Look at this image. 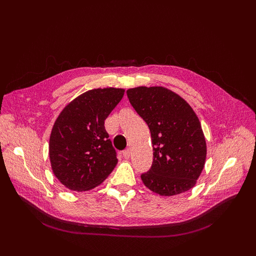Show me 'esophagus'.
<instances>
[{"label": "esophagus", "instance_id": "esophagus-1", "mask_svg": "<svg viewBox=\"0 0 256 256\" xmlns=\"http://www.w3.org/2000/svg\"><path fill=\"white\" fill-rule=\"evenodd\" d=\"M130 154H131V152H130L129 148L125 150L122 152V156H124V158H125V159H129L130 158Z\"/></svg>", "mask_w": 256, "mask_h": 256}]
</instances>
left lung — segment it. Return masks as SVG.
Wrapping results in <instances>:
<instances>
[{"mask_svg":"<svg viewBox=\"0 0 256 256\" xmlns=\"http://www.w3.org/2000/svg\"><path fill=\"white\" fill-rule=\"evenodd\" d=\"M127 96L150 130L154 160L150 171L141 175L143 184L164 196L194 187L205 166L207 146L190 104L164 86L129 88Z\"/></svg>","mask_w":256,"mask_h":256,"instance_id":"8db88e82","label":"left lung"}]
</instances>
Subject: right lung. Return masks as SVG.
<instances>
[{"instance_id":"obj_1","label":"right lung","mask_w":256,"mask_h":256,"mask_svg":"<svg viewBox=\"0 0 256 256\" xmlns=\"http://www.w3.org/2000/svg\"><path fill=\"white\" fill-rule=\"evenodd\" d=\"M125 90L94 88L67 104L54 122L49 140L53 174L69 190L94 189L114 170L118 158L104 120Z\"/></svg>"}]
</instances>
